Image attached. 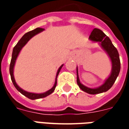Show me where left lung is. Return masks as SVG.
I'll return each mask as SVG.
<instances>
[{"label":"left lung","mask_w":129,"mask_h":129,"mask_svg":"<svg viewBox=\"0 0 129 129\" xmlns=\"http://www.w3.org/2000/svg\"><path fill=\"white\" fill-rule=\"evenodd\" d=\"M90 41L92 42H98L104 50L107 53L111 59L112 69L111 75L106 79L104 84L97 88H88L80 82L78 74V68L77 66V82L79 87L83 91L90 95H95L106 92L113 85L120 71V60L118 51L113 45L111 39L100 29L95 28L89 37Z\"/></svg>","instance_id":"left-lung-1"}]
</instances>
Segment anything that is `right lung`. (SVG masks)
<instances>
[{"mask_svg":"<svg viewBox=\"0 0 129 129\" xmlns=\"http://www.w3.org/2000/svg\"><path fill=\"white\" fill-rule=\"evenodd\" d=\"M44 30V29L43 28H39V27H37L34 30L32 31H30V32H27L26 34H25L22 37L21 39L19 40V41L17 43V44L14 46V48L13 49L12 52V59H11V63H10V75H11V79H12V81L14 86H15V88L17 89L18 91L21 92L22 95H25V97H27V98H29L30 100H37V99H41V98H43V97H45L48 96L49 95H50L51 93H52L54 92V90L55 89L56 86V79H57V76L59 75L60 70L61 69V68L63 67V64L61 65L59 68L57 70V73H56V79H55V82H54V84L53 87L51 88V89L48 90V91H46L45 92H43V93H34V92H27V91H25L23 89H22L21 88L18 86V84H16V82L15 81V79H14V66H15L16 61V59L18 57V54L20 53V52L22 50V48H23L25 45H26V43L29 40L32 39V37H34L35 35H37L40 32H43Z\"/></svg>","mask_w":129,"mask_h":129,"instance_id":"obj_1","label":"right lung"}]
</instances>
